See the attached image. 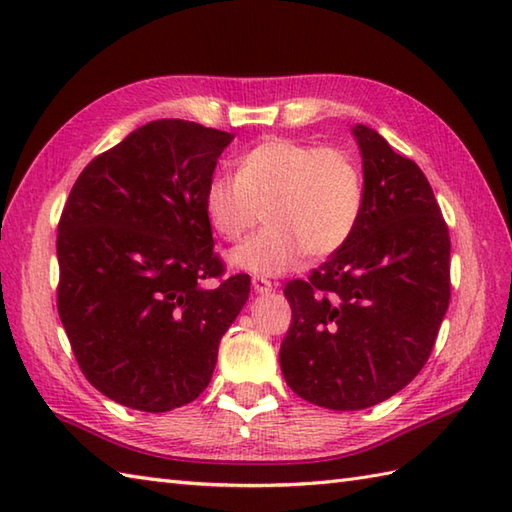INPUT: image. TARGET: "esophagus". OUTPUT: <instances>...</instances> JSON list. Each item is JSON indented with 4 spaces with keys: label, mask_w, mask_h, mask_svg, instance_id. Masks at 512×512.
Instances as JSON below:
<instances>
[{
    "label": "esophagus",
    "mask_w": 512,
    "mask_h": 512,
    "mask_svg": "<svg viewBox=\"0 0 512 512\" xmlns=\"http://www.w3.org/2000/svg\"><path fill=\"white\" fill-rule=\"evenodd\" d=\"M253 288L257 295H268V292L273 290V284H270V281L264 277H253Z\"/></svg>",
    "instance_id": "1"
}]
</instances>
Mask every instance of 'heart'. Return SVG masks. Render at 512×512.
I'll list each match as a JSON object with an SVG mask.
<instances>
[{"label":"heart","mask_w":512,"mask_h":512,"mask_svg":"<svg viewBox=\"0 0 512 512\" xmlns=\"http://www.w3.org/2000/svg\"><path fill=\"white\" fill-rule=\"evenodd\" d=\"M213 231L235 242L266 217V228L228 255L235 268L281 275L334 255L356 231L365 187L356 160L343 149L290 138H266L237 160V176L215 173L204 187Z\"/></svg>","instance_id":"heart-1"}]
</instances>
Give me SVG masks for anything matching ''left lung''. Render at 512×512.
<instances>
[{
  "instance_id": "1",
  "label": "left lung",
  "mask_w": 512,
  "mask_h": 512,
  "mask_svg": "<svg viewBox=\"0 0 512 512\" xmlns=\"http://www.w3.org/2000/svg\"><path fill=\"white\" fill-rule=\"evenodd\" d=\"M365 202L352 237L284 295L288 387L334 411L391 398L418 376L451 299V239L429 180L372 127L354 125Z\"/></svg>"
}]
</instances>
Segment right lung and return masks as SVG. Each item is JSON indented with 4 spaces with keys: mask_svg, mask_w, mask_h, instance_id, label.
Returning <instances> with one entry per match:
<instances>
[{
    "mask_svg": "<svg viewBox=\"0 0 512 512\" xmlns=\"http://www.w3.org/2000/svg\"><path fill=\"white\" fill-rule=\"evenodd\" d=\"M235 136L151 121L74 182L57 235V308L85 378L129 409L160 413L211 383L217 347L250 292L220 279L204 187Z\"/></svg>",
    "mask_w": 512,
    "mask_h": 512,
    "instance_id": "right-lung-1",
    "label": "right lung"
}]
</instances>
